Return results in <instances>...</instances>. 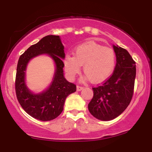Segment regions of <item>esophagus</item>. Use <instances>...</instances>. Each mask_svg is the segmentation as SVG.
I'll return each mask as SVG.
<instances>
[{
    "label": "esophagus",
    "mask_w": 152,
    "mask_h": 152,
    "mask_svg": "<svg viewBox=\"0 0 152 152\" xmlns=\"http://www.w3.org/2000/svg\"><path fill=\"white\" fill-rule=\"evenodd\" d=\"M82 89H83V87L78 86V85L76 87V90L78 91H80L82 90Z\"/></svg>",
    "instance_id": "34e87169"
}]
</instances>
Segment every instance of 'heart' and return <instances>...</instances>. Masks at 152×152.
Wrapping results in <instances>:
<instances>
[{"label":"heart","instance_id":"heart-1","mask_svg":"<svg viewBox=\"0 0 152 152\" xmlns=\"http://www.w3.org/2000/svg\"><path fill=\"white\" fill-rule=\"evenodd\" d=\"M63 65L69 80H74L83 65L86 78L91 79L94 83H99L112 75L116 65V55L112 49L89 41L76 47L74 56H66Z\"/></svg>","mask_w":152,"mask_h":152}]
</instances>
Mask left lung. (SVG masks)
Returning <instances> with one entry per match:
<instances>
[{
    "instance_id": "8db88e82",
    "label": "left lung",
    "mask_w": 152,
    "mask_h": 152,
    "mask_svg": "<svg viewBox=\"0 0 152 152\" xmlns=\"http://www.w3.org/2000/svg\"><path fill=\"white\" fill-rule=\"evenodd\" d=\"M116 64L113 74L104 84L92 88L94 96L88 104L96 118L108 121L116 118L129 105L134 93L136 63L125 49L113 45Z\"/></svg>"
}]
</instances>
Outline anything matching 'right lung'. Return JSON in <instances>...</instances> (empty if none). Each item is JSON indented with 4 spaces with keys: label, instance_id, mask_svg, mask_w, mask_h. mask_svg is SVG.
Segmentation results:
<instances>
[{
    "label": "right lung",
    "instance_id": "1",
    "mask_svg": "<svg viewBox=\"0 0 152 152\" xmlns=\"http://www.w3.org/2000/svg\"><path fill=\"white\" fill-rule=\"evenodd\" d=\"M42 54L52 58L55 71L48 88L36 94L26 86V70L30 59ZM65 57L60 36L48 35L29 47L19 58L15 83L17 99L23 110L33 118L42 121L55 119L63 112L66 98L76 91V85L68 82L64 77L63 59Z\"/></svg>",
    "mask_w": 152,
    "mask_h": 152
}]
</instances>
